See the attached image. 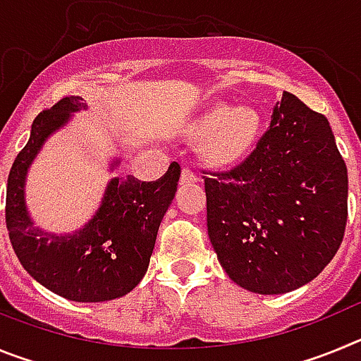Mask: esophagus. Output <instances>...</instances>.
Wrapping results in <instances>:
<instances>
[{
    "label": "esophagus",
    "mask_w": 361,
    "mask_h": 361,
    "mask_svg": "<svg viewBox=\"0 0 361 361\" xmlns=\"http://www.w3.org/2000/svg\"><path fill=\"white\" fill-rule=\"evenodd\" d=\"M193 183H199V175H197L193 170H190V168H183V171H180V184H193Z\"/></svg>",
    "instance_id": "obj_1"
}]
</instances>
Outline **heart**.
I'll list each match as a JSON object with an SVG mask.
<instances>
[{
    "label": "heart",
    "mask_w": 361,
    "mask_h": 361,
    "mask_svg": "<svg viewBox=\"0 0 361 361\" xmlns=\"http://www.w3.org/2000/svg\"><path fill=\"white\" fill-rule=\"evenodd\" d=\"M195 139H206V153L216 164H231L250 152L258 133V116L251 108L219 104L191 124Z\"/></svg>",
    "instance_id": "heart-1"
}]
</instances>
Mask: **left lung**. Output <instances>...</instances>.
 <instances>
[{
	"mask_svg": "<svg viewBox=\"0 0 361 361\" xmlns=\"http://www.w3.org/2000/svg\"><path fill=\"white\" fill-rule=\"evenodd\" d=\"M204 178L208 235L229 279L282 295L320 275L343 240L347 168L329 121L283 92L250 157Z\"/></svg>",
	"mask_w": 361,
	"mask_h": 361,
	"instance_id": "1",
	"label": "left lung"
}]
</instances>
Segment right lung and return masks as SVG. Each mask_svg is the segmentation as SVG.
<instances>
[{"label":"right lung","mask_w":361,"mask_h":361,"mask_svg":"<svg viewBox=\"0 0 361 361\" xmlns=\"http://www.w3.org/2000/svg\"><path fill=\"white\" fill-rule=\"evenodd\" d=\"M86 108L82 97L68 95L34 119L30 139L6 180L5 220L16 257L32 279L66 300L106 302L132 291L148 271L159 226L177 191L180 166L171 162L152 183L132 175L111 178L101 208L85 228L72 235L41 231L25 204L28 166L47 137L65 126L70 114Z\"/></svg>","instance_id":"add662e5"}]
</instances>
